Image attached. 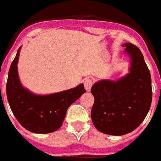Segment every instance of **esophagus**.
<instances>
[{"instance_id": "esophagus-1", "label": "esophagus", "mask_w": 161, "mask_h": 161, "mask_svg": "<svg viewBox=\"0 0 161 161\" xmlns=\"http://www.w3.org/2000/svg\"><path fill=\"white\" fill-rule=\"evenodd\" d=\"M94 81L93 80L91 79V78H86V79L84 80V86H85V88L86 90L87 91H91V88L92 86V85H93Z\"/></svg>"}]
</instances>
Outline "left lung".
Segmentation results:
<instances>
[{
	"mask_svg": "<svg viewBox=\"0 0 161 161\" xmlns=\"http://www.w3.org/2000/svg\"><path fill=\"white\" fill-rule=\"evenodd\" d=\"M129 72L116 80H101L91 87L95 102L91 119L99 131L110 136L130 133L142 123L152 101L151 77L141 50L125 43Z\"/></svg>",
	"mask_w": 161,
	"mask_h": 161,
	"instance_id": "left-lung-1",
	"label": "left lung"
}]
</instances>
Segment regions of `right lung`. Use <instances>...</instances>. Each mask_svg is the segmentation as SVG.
I'll return each mask as SVG.
<instances>
[{
  "label": "right lung",
  "mask_w": 161,
  "mask_h": 161,
  "mask_svg": "<svg viewBox=\"0 0 161 161\" xmlns=\"http://www.w3.org/2000/svg\"><path fill=\"white\" fill-rule=\"evenodd\" d=\"M18 49L9 70L6 96L9 105L19 123L33 133L47 134L60 129L66 111L72 103L86 93L84 85L49 95H37L23 86L19 78Z\"/></svg>",
  "instance_id": "add662e5"
}]
</instances>
